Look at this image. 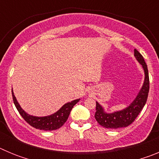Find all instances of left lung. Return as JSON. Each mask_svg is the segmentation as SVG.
<instances>
[{"label": "left lung", "instance_id": "obj_1", "mask_svg": "<svg viewBox=\"0 0 159 159\" xmlns=\"http://www.w3.org/2000/svg\"><path fill=\"white\" fill-rule=\"evenodd\" d=\"M134 57L138 62L141 64L144 71V81L143 86L140 88L139 92L134 100L127 107L123 108L122 110L108 113L105 111L102 105L96 102L95 118L99 124L105 128L118 129L127 127L134 121L143 107L145 106L150 88L148 68L143 56L136 49H134Z\"/></svg>", "mask_w": 159, "mask_h": 159}]
</instances>
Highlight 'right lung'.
Here are the masks:
<instances>
[{
	"label": "right lung",
	"instance_id": "add662e5",
	"mask_svg": "<svg viewBox=\"0 0 159 159\" xmlns=\"http://www.w3.org/2000/svg\"><path fill=\"white\" fill-rule=\"evenodd\" d=\"M12 99L16 109L20 114V116L23 117L25 121L27 122L32 127H35L39 130H57L60 127H62L66 121L67 118L69 116L70 112L73 107L76 104L80 99H77L75 100H72L71 102H68L63 105L57 111L52 114L50 116H35L29 115L27 112H25L19 104L16 96L14 95V92L12 89Z\"/></svg>",
	"mask_w": 159,
	"mask_h": 159
}]
</instances>
